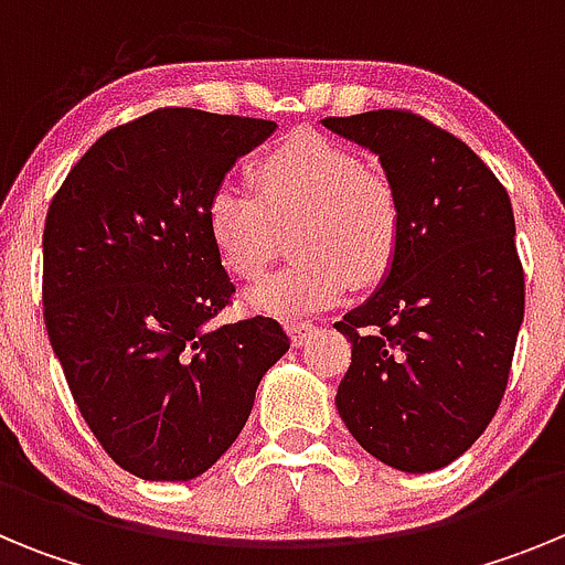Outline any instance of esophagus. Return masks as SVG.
I'll return each instance as SVG.
<instances>
[{
  "mask_svg": "<svg viewBox=\"0 0 565 565\" xmlns=\"http://www.w3.org/2000/svg\"><path fill=\"white\" fill-rule=\"evenodd\" d=\"M286 328H288V333H291L294 344H306L308 339H311V333L317 331L311 322H302V319H294V322H288Z\"/></svg>",
  "mask_w": 565,
  "mask_h": 565,
  "instance_id": "1",
  "label": "esophagus"
}]
</instances>
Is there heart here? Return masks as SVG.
Instances as JSON below:
<instances>
[{"label":"heart","instance_id":"b5f03b06","mask_svg":"<svg viewBox=\"0 0 565 565\" xmlns=\"http://www.w3.org/2000/svg\"><path fill=\"white\" fill-rule=\"evenodd\" d=\"M252 186L221 183L206 203V228L228 274L263 277L279 228L291 226L297 259L252 291V306L279 317L322 311L348 286H376L402 248L404 206L396 183L344 143L294 132L252 163Z\"/></svg>","mask_w":565,"mask_h":565}]
</instances>
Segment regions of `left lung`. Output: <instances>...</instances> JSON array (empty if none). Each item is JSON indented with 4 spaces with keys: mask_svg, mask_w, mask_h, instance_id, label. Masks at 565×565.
I'll return each mask as SVG.
<instances>
[{
    "mask_svg": "<svg viewBox=\"0 0 565 565\" xmlns=\"http://www.w3.org/2000/svg\"><path fill=\"white\" fill-rule=\"evenodd\" d=\"M322 124L379 154L404 206L396 263L337 322L351 339L337 411L373 458L433 472L478 441L507 391L526 297L512 203L467 143L411 109Z\"/></svg>",
    "mask_w": 565,
    "mask_h": 565,
    "instance_id": "obj_1",
    "label": "left lung"
}]
</instances>
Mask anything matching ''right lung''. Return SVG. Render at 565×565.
Wrapping results in <instances>:
<instances>
[{
	"label": "right lung",
	"mask_w": 565,
	"mask_h": 565,
	"mask_svg": "<svg viewBox=\"0 0 565 565\" xmlns=\"http://www.w3.org/2000/svg\"><path fill=\"white\" fill-rule=\"evenodd\" d=\"M274 121L161 107L104 132L44 221V326L109 458L189 481L239 436L263 373L288 351L271 317L214 328L234 282L206 203Z\"/></svg>",
	"instance_id": "add662e5"
}]
</instances>
